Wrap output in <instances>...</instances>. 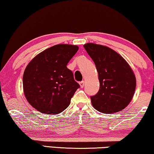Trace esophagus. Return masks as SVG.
Segmentation results:
<instances>
[{"instance_id":"1","label":"esophagus","mask_w":154,"mask_h":154,"mask_svg":"<svg viewBox=\"0 0 154 154\" xmlns=\"http://www.w3.org/2000/svg\"><path fill=\"white\" fill-rule=\"evenodd\" d=\"M79 84H80V86H81L82 88H83L84 86V81H82L79 82Z\"/></svg>"}]
</instances>
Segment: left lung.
<instances>
[{
  "mask_svg": "<svg viewBox=\"0 0 154 154\" xmlns=\"http://www.w3.org/2000/svg\"><path fill=\"white\" fill-rule=\"evenodd\" d=\"M96 65L100 89L91 96L96 109L112 114L124 109L133 98L136 86L135 75L123 57L109 47L94 43L84 45Z\"/></svg>",
  "mask_w": 154,
  "mask_h": 154,
  "instance_id": "obj_1",
  "label": "left lung"
}]
</instances>
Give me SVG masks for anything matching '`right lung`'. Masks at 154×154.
Returning <instances> with one entry per match:
<instances>
[{"label": "right lung", "mask_w": 154, "mask_h": 154, "mask_svg": "<svg viewBox=\"0 0 154 154\" xmlns=\"http://www.w3.org/2000/svg\"><path fill=\"white\" fill-rule=\"evenodd\" d=\"M76 45H56L37 55L23 76L27 100L38 111L57 114L68 107L79 84L67 65L76 54Z\"/></svg>", "instance_id": "obj_1"}]
</instances>
